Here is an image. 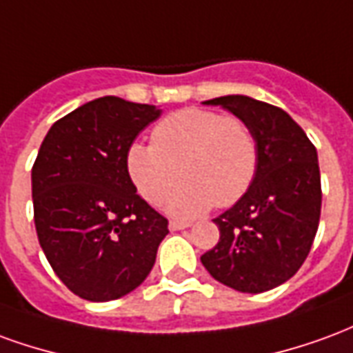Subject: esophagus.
Wrapping results in <instances>:
<instances>
[{
    "label": "esophagus",
    "mask_w": 353,
    "mask_h": 353,
    "mask_svg": "<svg viewBox=\"0 0 353 353\" xmlns=\"http://www.w3.org/2000/svg\"><path fill=\"white\" fill-rule=\"evenodd\" d=\"M168 227H170V230H183V229H187V227H191V223L172 219V221L168 223Z\"/></svg>",
    "instance_id": "obj_1"
}]
</instances>
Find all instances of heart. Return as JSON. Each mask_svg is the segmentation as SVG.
I'll list each match as a JSON object with an SVG mask.
<instances>
[{"label":"heart","instance_id":"heart-1","mask_svg":"<svg viewBox=\"0 0 353 353\" xmlns=\"http://www.w3.org/2000/svg\"><path fill=\"white\" fill-rule=\"evenodd\" d=\"M153 143H132L126 170L149 204L172 192L168 212L177 217L227 208L250 191L259 168V143L238 117L212 109L185 108L166 115L151 132Z\"/></svg>","mask_w":353,"mask_h":353}]
</instances>
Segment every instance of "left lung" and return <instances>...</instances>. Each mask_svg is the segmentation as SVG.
Returning <instances> with one entry per match:
<instances>
[{"instance_id":"8db88e82","label":"left lung","mask_w":353,"mask_h":353,"mask_svg":"<svg viewBox=\"0 0 353 353\" xmlns=\"http://www.w3.org/2000/svg\"><path fill=\"white\" fill-rule=\"evenodd\" d=\"M242 119L259 143L250 191L215 217L219 242L200 261L215 280L242 293H263L303 266L318 232L321 179L316 147L283 109L250 96L204 101Z\"/></svg>"}]
</instances>
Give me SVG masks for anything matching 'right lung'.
Returning <instances> with one entry per match:
<instances>
[{
    "label": "right lung",
    "mask_w": 353,
    "mask_h": 353,
    "mask_svg": "<svg viewBox=\"0 0 353 353\" xmlns=\"http://www.w3.org/2000/svg\"><path fill=\"white\" fill-rule=\"evenodd\" d=\"M161 109L103 96L50 126L32 168L34 221L64 285L92 303L145 280L168 219L136 192L126 153Z\"/></svg>",
    "instance_id": "add662e5"
}]
</instances>
